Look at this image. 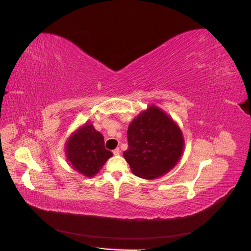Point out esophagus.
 Here are the masks:
<instances>
[{
	"label": "esophagus",
	"mask_w": 251,
	"mask_h": 251,
	"mask_svg": "<svg viewBox=\"0 0 251 251\" xmlns=\"http://www.w3.org/2000/svg\"><path fill=\"white\" fill-rule=\"evenodd\" d=\"M120 152H121V151H120V149L118 147V149H115V150L113 151V155H114V156H119Z\"/></svg>",
	"instance_id": "obj_1"
}]
</instances>
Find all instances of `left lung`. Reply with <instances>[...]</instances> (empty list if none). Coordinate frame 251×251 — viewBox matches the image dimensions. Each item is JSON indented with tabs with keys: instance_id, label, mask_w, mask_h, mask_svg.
Masks as SVG:
<instances>
[{
	"instance_id": "obj_1",
	"label": "left lung",
	"mask_w": 251,
	"mask_h": 251,
	"mask_svg": "<svg viewBox=\"0 0 251 251\" xmlns=\"http://www.w3.org/2000/svg\"><path fill=\"white\" fill-rule=\"evenodd\" d=\"M123 156L134 175L151 180L168 174L180 160L184 138L177 122L156 105L130 122Z\"/></svg>"
}]
</instances>
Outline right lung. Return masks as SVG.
Returning a JSON list of instances; mask_svg holds the SVG:
<instances>
[{"label":"right lung","mask_w":251,"mask_h":251,"mask_svg":"<svg viewBox=\"0 0 251 251\" xmlns=\"http://www.w3.org/2000/svg\"><path fill=\"white\" fill-rule=\"evenodd\" d=\"M64 155L74 171L91 178L112 157V152L105 149L102 134L93 124L86 123L70 134L64 144Z\"/></svg>","instance_id":"1"}]
</instances>
